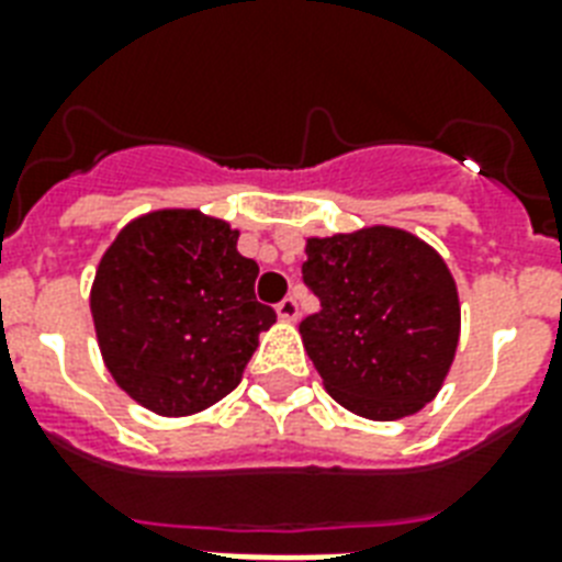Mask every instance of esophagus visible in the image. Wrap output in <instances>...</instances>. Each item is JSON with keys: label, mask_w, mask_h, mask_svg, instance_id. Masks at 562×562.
I'll list each match as a JSON object with an SVG mask.
<instances>
[{"label": "esophagus", "mask_w": 562, "mask_h": 562, "mask_svg": "<svg viewBox=\"0 0 562 562\" xmlns=\"http://www.w3.org/2000/svg\"><path fill=\"white\" fill-rule=\"evenodd\" d=\"M297 297H285L277 303V315H280V321H297Z\"/></svg>", "instance_id": "34e87169"}]
</instances>
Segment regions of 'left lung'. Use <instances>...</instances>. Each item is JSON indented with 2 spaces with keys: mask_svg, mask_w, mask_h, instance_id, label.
<instances>
[{
  "mask_svg": "<svg viewBox=\"0 0 562 562\" xmlns=\"http://www.w3.org/2000/svg\"><path fill=\"white\" fill-rule=\"evenodd\" d=\"M303 282L321 312L300 321L326 391L352 414L400 419L435 400L461 335L440 256L396 227L308 238Z\"/></svg>",
  "mask_w": 562,
  "mask_h": 562,
  "instance_id": "8db88e82",
  "label": "left lung"
}]
</instances>
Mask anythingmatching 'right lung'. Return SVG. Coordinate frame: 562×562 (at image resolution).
<instances>
[{
    "instance_id": "obj_1",
    "label": "right lung",
    "mask_w": 562,
    "mask_h": 562,
    "mask_svg": "<svg viewBox=\"0 0 562 562\" xmlns=\"http://www.w3.org/2000/svg\"><path fill=\"white\" fill-rule=\"evenodd\" d=\"M238 233L198 210L131 221L101 256L92 321L104 364L139 405L187 417L224 400L277 321Z\"/></svg>"
}]
</instances>
